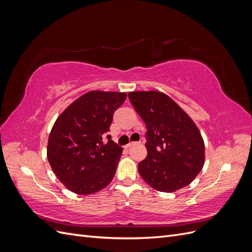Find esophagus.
<instances>
[{
  "mask_svg": "<svg viewBox=\"0 0 252 252\" xmlns=\"http://www.w3.org/2000/svg\"><path fill=\"white\" fill-rule=\"evenodd\" d=\"M136 144H138L136 142H130V143H128L125 147H126V148H130L131 146H133V145H136Z\"/></svg>",
  "mask_w": 252,
  "mask_h": 252,
  "instance_id": "34e87169",
  "label": "esophagus"
}]
</instances>
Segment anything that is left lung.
Wrapping results in <instances>:
<instances>
[{
    "label": "left lung",
    "instance_id": "obj_1",
    "mask_svg": "<svg viewBox=\"0 0 252 252\" xmlns=\"http://www.w3.org/2000/svg\"><path fill=\"white\" fill-rule=\"evenodd\" d=\"M128 97L147 128V157L139 163L143 180L163 192L189 185L205 161L204 141L194 122L159 91H133Z\"/></svg>",
    "mask_w": 252,
    "mask_h": 252
}]
</instances>
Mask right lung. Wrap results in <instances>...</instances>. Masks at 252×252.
Returning <instances> with one entry per match:
<instances>
[{
    "mask_svg": "<svg viewBox=\"0 0 252 252\" xmlns=\"http://www.w3.org/2000/svg\"><path fill=\"white\" fill-rule=\"evenodd\" d=\"M125 93L94 90L83 94L60 114L47 145L53 172L70 191L81 195L100 191L114 177L122 147L107 135L113 113Z\"/></svg>",
    "mask_w": 252,
    "mask_h": 252,
    "instance_id": "1",
    "label": "right lung"
}]
</instances>
